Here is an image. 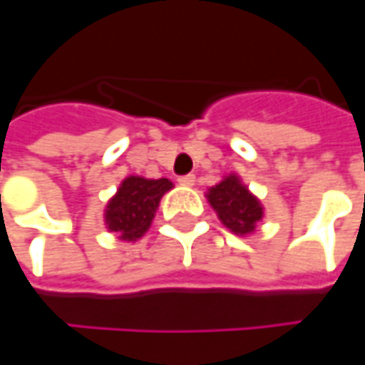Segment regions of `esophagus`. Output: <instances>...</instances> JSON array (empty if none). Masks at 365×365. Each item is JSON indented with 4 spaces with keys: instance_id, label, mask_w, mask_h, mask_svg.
I'll return each mask as SVG.
<instances>
[{
    "instance_id": "esophagus-1",
    "label": "esophagus",
    "mask_w": 365,
    "mask_h": 365,
    "mask_svg": "<svg viewBox=\"0 0 365 365\" xmlns=\"http://www.w3.org/2000/svg\"><path fill=\"white\" fill-rule=\"evenodd\" d=\"M178 185H182V187H192V185H195V175L178 176Z\"/></svg>"
}]
</instances>
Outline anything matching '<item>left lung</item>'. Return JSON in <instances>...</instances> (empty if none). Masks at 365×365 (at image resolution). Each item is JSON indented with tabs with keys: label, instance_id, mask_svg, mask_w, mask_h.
I'll list each match as a JSON object with an SVG mask.
<instances>
[{
	"label": "left lung",
	"instance_id": "8db88e82",
	"mask_svg": "<svg viewBox=\"0 0 365 365\" xmlns=\"http://www.w3.org/2000/svg\"><path fill=\"white\" fill-rule=\"evenodd\" d=\"M207 199L217 211L221 223L237 235L254 232L256 223L264 215L258 199L245 189L237 176H227L211 187Z\"/></svg>",
	"mask_w": 365,
	"mask_h": 365
}]
</instances>
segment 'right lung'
Listing matches in <instances>:
<instances>
[{
  "label": "right lung",
  "mask_w": 365,
  "mask_h": 365,
  "mask_svg": "<svg viewBox=\"0 0 365 365\" xmlns=\"http://www.w3.org/2000/svg\"><path fill=\"white\" fill-rule=\"evenodd\" d=\"M173 187L168 178L150 180L142 176H130L121 182L118 195L106 209V223L121 240L133 242L148 232L162 195Z\"/></svg>",
  "instance_id": "1"
}]
</instances>
